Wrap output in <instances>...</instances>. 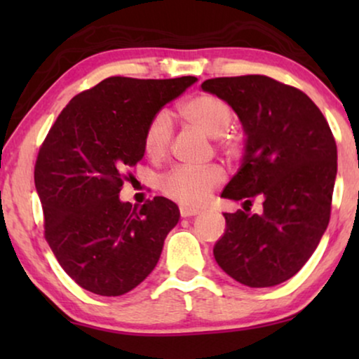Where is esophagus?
<instances>
[{
    "label": "esophagus",
    "instance_id": "esophagus-1",
    "mask_svg": "<svg viewBox=\"0 0 359 359\" xmlns=\"http://www.w3.org/2000/svg\"><path fill=\"white\" fill-rule=\"evenodd\" d=\"M201 212L196 208H188V205H180V214L181 217H191V215H198Z\"/></svg>",
    "mask_w": 359,
    "mask_h": 359
}]
</instances>
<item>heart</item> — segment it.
I'll return each mask as SVG.
<instances>
[{"instance_id":"obj_1","label":"heart","mask_w":359,"mask_h":359,"mask_svg":"<svg viewBox=\"0 0 359 359\" xmlns=\"http://www.w3.org/2000/svg\"><path fill=\"white\" fill-rule=\"evenodd\" d=\"M178 114L184 121L201 127L209 135L217 137L219 145L227 151L242 149L243 137L230 129L233 121V107L227 100L212 93H199L180 102ZM173 140V126L166 112L160 111L147 122L144 130V150L150 158H160L168 151ZM225 180L219 165L191 166L178 165L160 180V189L166 198L186 205L203 204L214 188Z\"/></svg>"}]
</instances>
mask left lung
<instances>
[{
  "mask_svg": "<svg viewBox=\"0 0 359 359\" xmlns=\"http://www.w3.org/2000/svg\"><path fill=\"white\" fill-rule=\"evenodd\" d=\"M201 86L232 104L247 134L243 163L222 191L245 201V210L224 214L215 262L245 286H276L307 263L330 220L335 137L306 93L269 76L210 78ZM255 198L258 215L249 212Z\"/></svg>",
  "mask_w": 359,
  "mask_h": 359,
  "instance_id": "obj_1",
  "label": "left lung"
}]
</instances>
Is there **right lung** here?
Wrapping results in <instances>:
<instances>
[{
	"mask_svg": "<svg viewBox=\"0 0 359 359\" xmlns=\"http://www.w3.org/2000/svg\"><path fill=\"white\" fill-rule=\"evenodd\" d=\"M198 80L109 76L63 107L42 142L34 181L43 235L65 273L86 291L122 296L158 263L178 224L173 201L121 203L122 184L142 160L147 122Z\"/></svg>",
	"mask_w": 359,
	"mask_h": 359,
	"instance_id": "1",
	"label": "right lung"
}]
</instances>
